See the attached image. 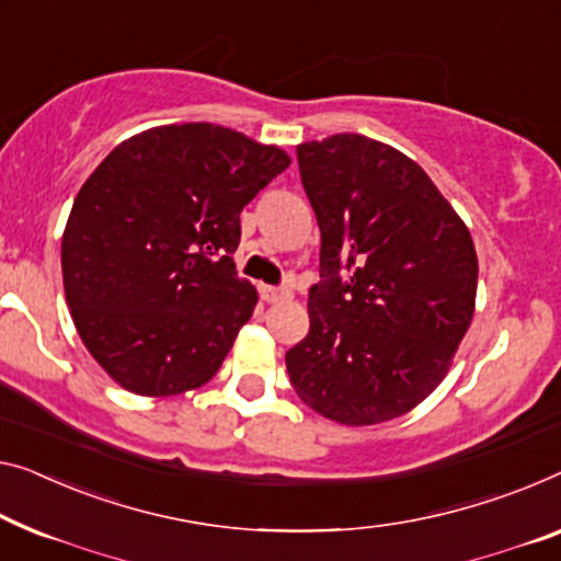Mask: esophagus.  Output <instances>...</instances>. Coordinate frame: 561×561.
Wrapping results in <instances>:
<instances>
[{"mask_svg":"<svg viewBox=\"0 0 561 561\" xmlns=\"http://www.w3.org/2000/svg\"><path fill=\"white\" fill-rule=\"evenodd\" d=\"M262 297L266 302H282V299H289V289L284 287H270V284H264L262 287Z\"/></svg>","mask_w":561,"mask_h":561,"instance_id":"1","label":"esophagus"}]
</instances>
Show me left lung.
I'll return each instance as SVG.
<instances>
[{
    "label": "left lung",
    "instance_id": "8db88e82",
    "mask_svg": "<svg viewBox=\"0 0 561 561\" xmlns=\"http://www.w3.org/2000/svg\"><path fill=\"white\" fill-rule=\"evenodd\" d=\"M297 161L322 247L289 380L330 421H390L436 390L471 324L473 239L428 173L386 144L340 133L297 146Z\"/></svg>",
    "mask_w": 561,
    "mask_h": 561
}]
</instances>
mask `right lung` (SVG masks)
Segmentation results:
<instances>
[{"instance_id": "right-lung-1", "label": "right lung", "mask_w": 561, "mask_h": 561, "mask_svg": "<svg viewBox=\"0 0 561 561\" xmlns=\"http://www.w3.org/2000/svg\"><path fill=\"white\" fill-rule=\"evenodd\" d=\"M287 165L282 148L183 123L123 140L82 183L62 233L65 297L125 390L179 396L219 373L256 305L231 259L239 214Z\"/></svg>"}]
</instances>
